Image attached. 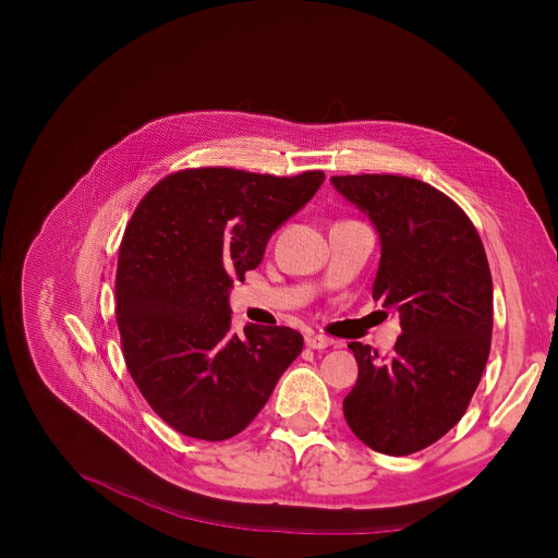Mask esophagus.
I'll use <instances>...</instances> for the list:
<instances>
[{"label":"esophagus","instance_id":"34e87169","mask_svg":"<svg viewBox=\"0 0 558 558\" xmlns=\"http://www.w3.org/2000/svg\"><path fill=\"white\" fill-rule=\"evenodd\" d=\"M305 343H307V348H312V350H324V348L332 345V339H330V337H324V335H307V337H305Z\"/></svg>","mask_w":558,"mask_h":558}]
</instances>
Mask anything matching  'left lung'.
Returning a JSON list of instances; mask_svg holds the SVG:
<instances>
[{"label":"left lung","mask_w":558,"mask_h":558,"mask_svg":"<svg viewBox=\"0 0 558 558\" xmlns=\"http://www.w3.org/2000/svg\"><path fill=\"white\" fill-rule=\"evenodd\" d=\"M379 238L373 299L400 314L383 357L348 343L360 375L343 416L371 450L400 457L448 434L465 414L490 350L493 280L473 221L432 185L389 173L332 175Z\"/></svg>","instance_id":"left-lung-1"}]
</instances>
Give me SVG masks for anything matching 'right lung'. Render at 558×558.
I'll list each match as a JSON object with an SVG mask.
<instances>
[{
	"instance_id": "add662e5",
	"label": "right lung",
	"mask_w": 558,
	"mask_h": 558,
	"mask_svg": "<svg viewBox=\"0 0 558 558\" xmlns=\"http://www.w3.org/2000/svg\"><path fill=\"white\" fill-rule=\"evenodd\" d=\"M324 181L203 167L167 175L137 205L117 262V326L137 389L175 432L240 434L301 355V332L284 326L234 335L230 289Z\"/></svg>"
}]
</instances>
